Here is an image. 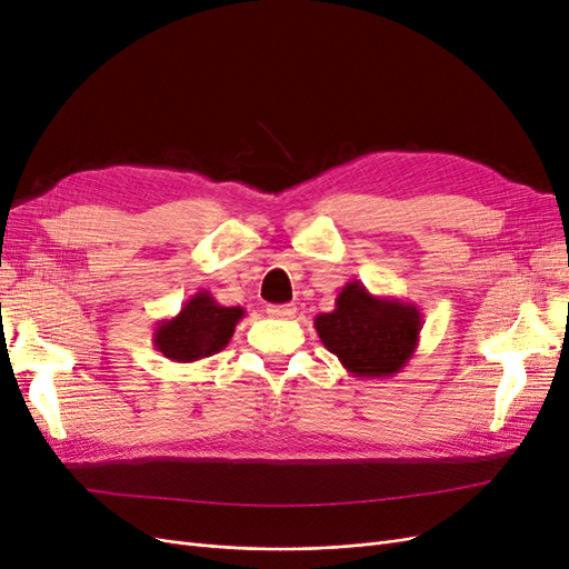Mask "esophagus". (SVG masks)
<instances>
[{
  "label": "esophagus",
  "instance_id": "obj_1",
  "mask_svg": "<svg viewBox=\"0 0 569 569\" xmlns=\"http://www.w3.org/2000/svg\"><path fill=\"white\" fill-rule=\"evenodd\" d=\"M268 316H270V318H282V320H287V318H295V316H297V306H291V303L268 306Z\"/></svg>",
  "mask_w": 569,
  "mask_h": 569
}]
</instances>
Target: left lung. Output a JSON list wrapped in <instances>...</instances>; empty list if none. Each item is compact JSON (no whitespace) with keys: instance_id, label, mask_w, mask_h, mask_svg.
I'll use <instances>...</instances> for the list:
<instances>
[{"instance_id":"1","label":"left lung","mask_w":569,"mask_h":569,"mask_svg":"<svg viewBox=\"0 0 569 569\" xmlns=\"http://www.w3.org/2000/svg\"><path fill=\"white\" fill-rule=\"evenodd\" d=\"M313 325L322 347L339 358L343 370L380 380L401 372L416 353L422 313L416 303L347 282L335 299V311L316 316Z\"/></svg>"}]
</instances>
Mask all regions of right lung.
<instances>
[{
    "instance_id": "add662e5",
    "label": "right lung",
    "mask_w": 569,
    "mask_h": 569,
    "mask_svg": "<svg viewBox=\"0 0 569 569\" xmlns=\"http://www.w3.org/2000/svg\"><path fill=\"white\" fill-rule=\"evenodd\" d=\"M244 316L242 306H222L211 291L201 289L184 301L178 316L157 322L151 341L173 363H194L226 349Z\"/></svg>"
}]
</instances>
